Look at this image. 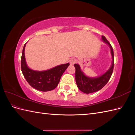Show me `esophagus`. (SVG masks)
<instances>
[{
	"instance_id": "obj_1",
	"label": "esophagus",
	"mask_w": 135,
	"mask_h": 135,
	"mask_svg": "<svg viewBox=\"0 0 135 135\" xmlns=\"http://www.w3.org/2000/svg\"><path fill=\"white\" fill-rule=\"evenodd\" d=\"M69 62H70V65H74L76 61L74 59H71V60H70V61H69Z\"/></svg>"
}]
</instances>
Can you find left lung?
Segmentation results:
<instances>
[{"mask_svg": "<svg viewBox=\"0 0 135 135\" xmlns=\"http://www.w3.org/2000/svg\"><path fill=\"white\" fill-rule=\"evenodd\" d=\"M102 39L103 42L109 45L111 50V54L112 56V64L109 70L103 75L100 76L91 78L88 77L81 71L80 67L78 64H74L75 68V80L77 86L80 90L85 93H90L95 92L100 90L107 84L111 77L113 69H114V52L111 44L108 41L104 36H102Z\"/></svg>", "mask_w": 135, "mask_h": 135, "instance_id": "left-lung-1", "label": "left lung"}]
</instances>
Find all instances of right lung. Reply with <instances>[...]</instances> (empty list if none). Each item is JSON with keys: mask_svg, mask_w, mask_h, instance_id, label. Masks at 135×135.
<instances>
[{"mask_svg": "<svg viewBox=\"0 0 135 135\" xmlns=\"http://www.w3.org/2000/svg\"><path fill=\"white\" fill-rule=\"evenodd\" d=\"M25 44L22 50L21 67L22 74L32 87L37 90L46 92L55 89L59 83L61 77L69 66V63L62 64L45 71H35L27 66L25 57Z\"/></svg>", "mask_w": 135, "mask_h": 135, "instance_id": "add662e5", "label": "right lung"}]
</instances>
